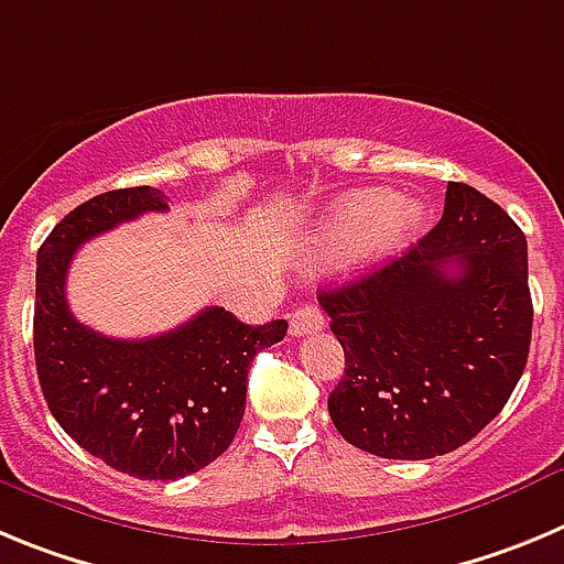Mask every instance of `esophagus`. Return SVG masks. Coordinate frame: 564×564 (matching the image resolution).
I'll return each instance as SVG.
<instances>
[{
    "label": "esophagus",
    "instance_id": "1",
    "mask_svg": "<svg viewBox=\"0 0 564 564\" xmlns=\"http://www.w3.org/2000/svg\"><path fill=\"white\" fill-rule=\"evenodd\" d=\"M323 326H326V317H323V312L317 306H301L289 317V334H294V337L314 334Z\"/></svg>",
    "mask_w": 564,
    "mask_h": 564
}]
</instances>
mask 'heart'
<instances>
[{
    "mask_svg": "<svg viewBox=\"0 0 564 564\" xmlns=\"http://www.w3.org/2000/svg\"><path fill=\"white\" fill-rule=\"evenodd\" d=\"M424 210L390 191H357L332 205L319 225L323 245L351 241L357 261H370L410 245L424 227Z\"/></svg>",
    "mask_w": 564,
    "mask_h": 564,
    "instance_id": "obj_1",
    "label": "heart"
}]
</instances>
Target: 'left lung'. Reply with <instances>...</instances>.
<instances>
[{
	"instance_id": "8db88e82",
	"label": "left lung",
	"mask_w": 564,
	"mask_h": 564,
	"mask_svg": "<svg viewBox=\"0 0 564 564\" xmlns=\"http://www.w3.org/2000/svg\"><path fill=\"white\" fill-rule=\"evenodd\" d=\"M345 351L328 415L348 444L395 460L446 455L509 402L529 362V245L464 182L404 256L319 292Z\"/></svg>"
}]
</instances>
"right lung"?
<instances>
[{"label": "right lung", "instance_id": "right-lung-1", "mask_svg": "<svg viewBox=\"0 0 564 564\" xmlns=\"http://www.w3.org/2000/svg\"><path fill=\"white\" fill-rule=\"evenodd\" d=\"M162 210L156 187L109 191L69 210L35 258L33 348L50 413L86 453L140 480L185 478L225 453L245 419L252 359L289 328L286 319L247 326L219 306L145 339L78 323L67 303L75 250Z\"/></svg>", "mask_w": 564, "mask_h": 564}]
</instances>
